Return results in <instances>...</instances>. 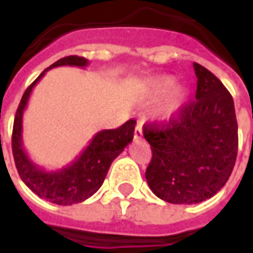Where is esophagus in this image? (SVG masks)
<instances>
[{
	"label": "esophagus",
	"instance_id": "obj_1",
	"mask_svg": "<svg viewBox=\"0 0 253 253\" xmlns=\"http://www.w3.org/2000/svg\"><path fill=\"white\" fill-rule=\"evenodd\" d=\"M143 137L142 134V125L138 123L137 127H135V131H134V139H141Z\"/></svg>",
	"mask_w": 253,
	"mask_h": 253
}]
</instances>
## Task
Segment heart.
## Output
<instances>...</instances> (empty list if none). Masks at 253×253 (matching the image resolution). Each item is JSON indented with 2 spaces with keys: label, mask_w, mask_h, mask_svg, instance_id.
Masks as SVG:
<instances>
[{
  "label": "heart",
  "mask_w": 253,
  "mask_h": 253,
  "mask_svg": "<svg viewBox=\"0 0 253 253\" xmlns=\"http://www.w3.org/2000/svg\"><path fill=\"white\" fill-rule=\"evenodd\" d=\"M173 84L175 83H173V80L170 77H161L154 81L153 86L159 93H167V92H169L170 89L173 88Z\"/></svg>",
  "instance_id": "b5f03b06"
}]
</instances>
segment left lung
<instances>
[{"mask_svg":"<svg viewBox=\"0 0 253 253\" xmlns=\"http://www.w3.org/2000/svg\"><path fill=\"white\" fill-rule=\"evenodd\" d=\"M195 100L164 123L143 127L152 160L146 180L156 196L173 205L210 199L228 181L237 148L232 94L211 72L194 62Z\"/></svg>","mask_w":253,"mask_h":253,"instance_id":"8db88e82","label":"left lung"}]
</instances>
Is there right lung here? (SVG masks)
<instances>
[{
    "instance_id": "add662e5",
    "label": "right lung",
    "mask_w": 253,
    "mask_h": 253,
    "mask_svg": "<svg viewBox=\"0 0 253 253\" xmlns=\"http://www.w3.org/2000/svg\"><path fill=\"white\" fill-rule=\"evenodd\" d=\"M88 59L77 55L61 58L51 66L43 70L39 77L27 88L21 97L19 108L16 111L12 134V152L17 172L21 180L31 191L46 201L69 206L88 199L99 190L104 181L112 161L123 152L134 138V128L137 122L127 121L118 128L99 131L89 143L86 149L72 164L59 170H44L34 164L23 148V114L30 99V94L38 81L47 70L58 66L85 67Z\"/></svg>"
}]
</instances>
